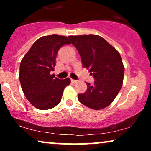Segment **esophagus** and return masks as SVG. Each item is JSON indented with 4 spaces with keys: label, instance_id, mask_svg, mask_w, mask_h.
Wrapping results in <instances>:
<instances>
[{
    "label": "esophagus",
    "instance_id": "1",
    "mask_svg": "<svg viewBox=\"0 0 151 151\" xmlns=\"http://www.w3.org/2000/svg\"><path fill=\"white\" fill-rule=\"evenodd\" d=\"M71 81H72V83H73V84H74V83H76L77 82V80H74V79H71Z\"/></svg>",
    "mask_w": 151,
    "mask_h": 151
}]
</instances>
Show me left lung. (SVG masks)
<instances>
[{"instance_id":"obj_1","label":"left lung","mask_w":151,"mask_h":151,"mask_svg":"<svg viewBox=\"0 0 151 151\" xmlns=\"http://www.w3.org/2000/svg\"><path fill=\"white\" fill-rule=\"evenodd\" d=\"M80 55L83 67L94 78V84L86 82L87 89L78 94V99L90 109L100 110L113 102L121 89L124 66L119 52L99 35L69 36Z\"/></svg>"}]
</instances>
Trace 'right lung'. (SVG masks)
Here are the masks:
<instances>
[{
    "label": "right lung",
    "instance_id": "add662e5",
    "mask_svg": "<svg viewBox=\"0 0 151 151\" xmlns=\"http://www.w3.org/2000/svg\"><path fill=\"white\" fill-rule=\"evenodd\" d=\"M70 44L68 38L59 35L43 36L33 43L22 58L19 79L27 99L40 110L52 109L61 101L70 78L60 79L50 74L56 65L58 50Z\"/></svg>",
    "mask_w": 151,
    "mask_h": 151
}]
</instances>
